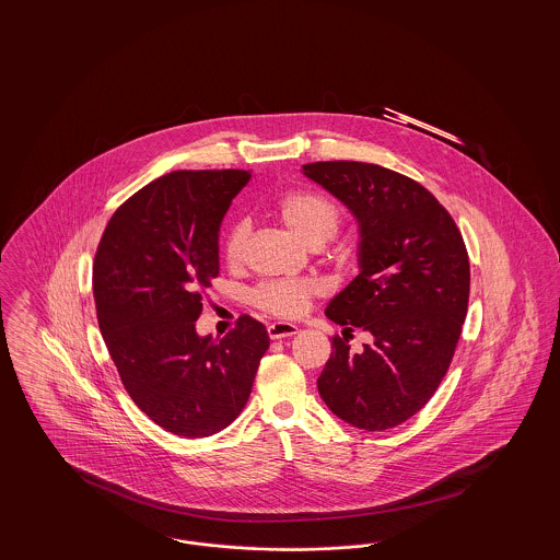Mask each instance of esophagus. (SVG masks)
<instances>
[{"label":"esophagus","instance_id":"esophagus-1","mask_svg":"<svg viewBox=\"0 0 560 560\" xmlns=\"http://www.w3.org/2000/svg\"><path fill=\"white\" fill-rule=\"evenodd\" d=\"M298 334V327L292 323H272L268 325V338L270 340H281V338H290Z\"/></svg>","mask_w":560,"mask_h":560}]
</instances>
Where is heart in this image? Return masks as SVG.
I'll return each instance as SVG.
<instances>
[{
	"label": "heart",
	"instance_id": "obj_1",
	"mask_svg": "<svg viewBox=\"0 0 560 560\" xmlns=\"http://www.w3.org/2000/svg\"><path fill=\"white\" fill-rule=\"evenodd\" d=\"M275 215L293 237L308 247H319L327 243L342 224V210L329 197L308 188H298L281 195L275 203ZM245 240V224L231 226L222 243V256L229 267H240ZM313 293L315 285L311 281H275L256 288L252 293V302L256 308L272 317L293 319L306 311Z\"/></svg>",
	"mask_w": 560,
	"mask_h": 560
}]
</instances>
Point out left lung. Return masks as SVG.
<instances>
[{
	"label": "left lung",
	"mask_w": 560,
	"mask_h": 560,
	"mask_svg": "<svg viewBox=\"0 0 560 560\" xmlns=\"http://www.w3.org/2000/svg\"><path fill=\"white\" fill-rule=\"evenodd\" d=\"M304 176L359 222V275L327 304L345 327L317 386L325 405L361 430L416 416L450 370L470 295L468 252L450 212L420 183L361 161H317ZM373 336L361 353L347 338Z\"/></svg>",
	"instance_id": "8db88e82"
}]
</instances>
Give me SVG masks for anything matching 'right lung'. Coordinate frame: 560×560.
I'll use <instances>...</instances> for the list:
<instances>
[{"mask_svg":"<svg viewBox=\"0 0 560 560\" xmlns=\"http://www.w3.org/2000/svg\"><path fill=\"white\" fill-rule=\"evenodd\" d=\"M249 178L245 170L170 172L117 208L96 249L92 283L108 354L138 409L176 436L229 427L270 342L249 315L220 340L195 331L220 270L222 218Z\"/></svg>","mask_w":560,"mask_h":560,"instance_id":"add662e5","label":"right lung"}]
</instances>
